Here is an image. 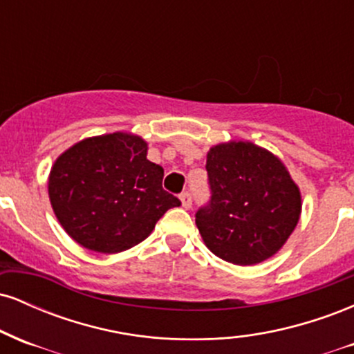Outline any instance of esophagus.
Returning a JSON list of instances; mask_svg holds the SVG:
<instances>
[{"label": "esophagus", "mask_w": 354, "mask_h": 354, "mask_svg": "<svg viewBox=\"0 0 354 354\" xmlns=\"http://www.w3.org/2000/svg\"><path fill=\"white\" fill-rule=\"evenodd\" d=\"M180 200H181V206L185 209H189L191 205H193V201H191V194L188 191H185V193L180 194Z\"/></svg>", "instance_id": "obj_1"}]
</instances>
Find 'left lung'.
Segmentation results:
<instances>
[{
  "mask_svg": "<svg viewBox=\"0 0 354 354\" xmlns=\"http://www.w3.org/2000/svg\"><path fill=\"white\" fill-rule=\"evenodd\" d=\"M209 205L196 226L213 254L251 266L278 253L301 216V191L278 156L251 141L211 146Z\"/></svg>",
  "mask_w": 354,
  "mask_h": 354,
  "instance_id": "8db88e82",
  "label": "left lung"
}]
</instances>
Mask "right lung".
Instances as JSON below:
<instances>
[{"label": "right lung", "mask_w": 354, "mask_h": 354, "mask_svg": "<svg viewBox=\"0 0 354 354\" xmlns=\"http://www.w3.org/2000/svg\"><path fill=\"white\" fill-rule=\"evenodd\" d=\"M133 133L84 138L51 166L48 194L59 225L89 251L115 254L151 234L181 201L163 189L165 169Z\"/></svg>", "instance_id": "add662e5"}]
</instances>
